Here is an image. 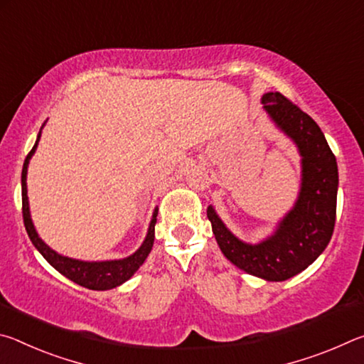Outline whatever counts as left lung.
<instances>
[{"label": "left lung", "instance_id": "left-lung-1", "mask_svg": "<svg viewBox=\"0 0 364 364\" xmlns=\"http://www.w3.org/2000/svg\"><path fill=\"white\" fill-rule=\"evenodd\" d=\"M263 110L300 156V189L294 205L274 231L250 244L228 230L213 205L207 217L220 250L232 264L264 281H286L299 274L328 247L336 223L338 170L324 133L310 115L278 91L262 96Z\"/></svg>", "mask_w": 364, "mask_h": 364}]
</instances>
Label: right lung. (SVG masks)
I'll use <instances>...</instances> for the list:
<instances>
[{"label":"right lung","instance_id":"1","mask_svg":"<svg viewBox=\"0 0 364 364\" xmlns=\"http://www.w3.org/2000/svg\"><path fill=\"white\" fill-rule=\"evenodd\" d=\"M45 123L41 125L38 136H36V141H35V146L32 147V151L28 152L22 168V215H23V225H26L30 241H32L35 249L45 257V260L51 264L54 269H58L60 274H64L67 279L73 281L78 286L91 289V291H109V289L122 286L123 282H127L134 273H136L141 264L146 262L147 255L151 254L152 245H154V237H156V232L154 231H156L159 208L157 207L154 208L151 223H149V228H147V234L143 244L139 245L136 252H133L132 255H128L125 258H119V260L86 262V260H78V258L65 257L63 254H58L56 250H53L45 241H43L35 230L32 215H30L28 196H27L28 164H30V159L33 157L36 147H38L41 130L43 127H45Z\"/></svg>","mask_w":364,"mask_h":364}]
</instances>
